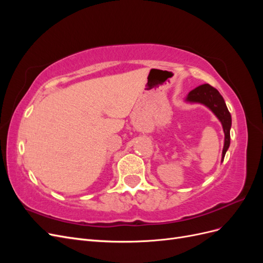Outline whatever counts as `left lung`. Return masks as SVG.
Here are the masks:
<instances>
[{
    "label": "left lung",
    "instance_id": "obj_1",
    "mask_svg": "<svg viewBox=\"0 0 263 263\" xmlns=\"http://www.w3.org/2000/svg\"><path fill=\"white\" fill-rule=\"evenodd\" d=\"M186 101L190 103H201V104L208 106L219 119L225 134L224 148H222L221 155L222 162L226 151L228 150L230 145V127H232V116H230L224 99H222L220 93L212 85L202 84L189 93Z\"/></svg>",
    "mask_w": 263,
    "mask_h": 263
}]
</instances>
